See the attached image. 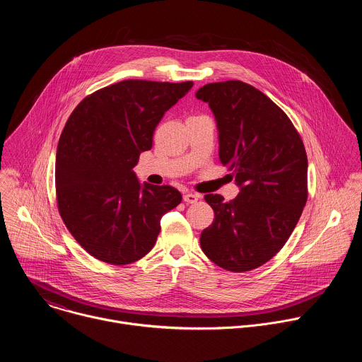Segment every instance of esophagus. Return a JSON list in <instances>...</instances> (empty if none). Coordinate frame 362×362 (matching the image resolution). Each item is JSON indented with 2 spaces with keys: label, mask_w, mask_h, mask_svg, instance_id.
Instances as JSON below:
<instances>
[{
  "label": "esophagus",
  "mask_w": 362,
  "mask_h": 362,
  "mask_svg": "<svg viewBox=\"0 0 362 362\" xmlns=\"http://www.w3.org/2000/svg\"><path fill=\"white\" fill-rule=\"evenodd\" d=\"M200 199V196L199 194H196V193H186L185 196H183V200L186 202V203H196L197 200Z\"/></svg>",
  "instance_id": "obj_1"
}]
</instances>
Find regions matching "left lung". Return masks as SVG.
I'll list each match as a JSON object with an SVG mask.
<instances>
[{"label": "left lung", "instance_id": "left-lung-1", "mask_svg": "<svg viewBox=\"0 0 362 362\" xmlns=\"http://www.w3.org/2000/svg\"><path fill=\"white\" fill-rule=\"evenodd\" d=\"M219 133V159L239 187L232 202L206 194L214 223L200 233L204 255L230 272L268 262L295 229L308 197L303 143L288 116L262 91L238 80L196 91Z\"/></svg>", "mask_w": 362, "mask_h": 362}]
</instances>
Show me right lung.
Listing matches in <instances>:
<instances>
[{
  "label": "right lung",
  "mask_w": 362,
  "mask_h": 362,
  "mask_svg": "<svg viewBox=\"0 0 362 362\" xmlns=\"http://www.w3.org/2000/svg\"><path fill=\"white\" fill-rule=\"evenodd\" d=\"M192 86L124 80L86 97L69 117L56 154L59 211L95 259L139 261L156 243L163 215L182 202L172 186L140 183L133 168Z\"/></svg>",
  "instance_id": "1"
}]
</instances>
